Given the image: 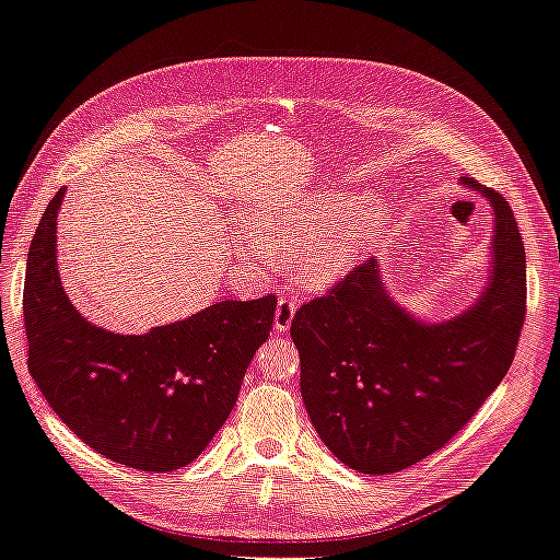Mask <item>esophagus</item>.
Segmentation results:
<instances>
[{
	"instance_id": "1",
	"label": "esophagus",
	"mask_w": 560,
	"mask_h": 560,
	"mask_svg": "<svg viewBox=\"0 0 560 560\" xmlns=\"http://www.w3.org/2000/svg\"><path fill=\"white\" fill-rule=\"evenodd\" d=\"M296 299H280L278 301V311H276V329L284 331L292 325L294 313H296Z\"/></svg>"
}]
</instances>
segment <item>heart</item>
I'll use <instances>...</instances> for the list:
<instances>
[{"mask_svg": "<svg viewBox=\"0 0 560 560\" xmlns=\"http://www.w3.org/2000/svg\"><path fill=\"white\" fill-rule=\"evenodd\" d=\"M384 223L386 214L380 207H360L353 195H325L282 214L256 219L254 231L259 237H249L247 249L256 261L273 264V249L299 247L296 266L301 278L313 284H327L353 264Z\"/></svg>", "mask_w": 560, "mask_h": 560, "instance_id": "obj_1", "label": "heart"}]
</instances>
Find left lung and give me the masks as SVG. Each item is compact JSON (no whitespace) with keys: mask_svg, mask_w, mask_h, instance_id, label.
<instances>
[{"mask_svg":"<svg viewBox=\"0 0 560 560\" xmlns=\"http://www.w3.org/2000/svg\"><path fill=\"white\" fill-rule=\"evenodd\" d=\"M480 190L494 209V264L488 290L466 313L417 323L386 294L376 259L294 313L308 417L358 474H396L443 450L516 355L527 299L523 237L502 195Z\"/></svg>","mask_w":560,"mask_h":560,"instance_id":"obj_1","label":"left lung"}]
</instances>
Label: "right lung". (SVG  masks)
I'll use <instances>...</instances> for the list:
<instances>
[{
  "instance_id": "right-lung-1",
  "label": "right lung",
  "mask_w": 560,
  "mask_h": 560,
  "mask_svg": "<svg viewBox=\"0 0 560 560\" xmlns=\"http://www.w3.org/2000/svg\"><path fill=\"white\" fill-rule=\"evenodd\" d=\"M60 188L27 252V370L63 424L98 455L167 474L198 459L233 412L278 299L219 301L186 320L122 337L86 323L56 268Z\"/></svg>"
}]
</instances>
